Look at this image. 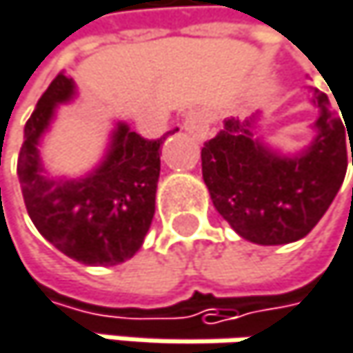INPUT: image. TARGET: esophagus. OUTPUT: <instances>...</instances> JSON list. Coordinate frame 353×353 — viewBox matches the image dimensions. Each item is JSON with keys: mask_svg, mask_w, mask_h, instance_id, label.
<instances>
[{"mask_svg": "<svg viewBox=\"0 0 353 353\" xmlns=\"http://www.w3.org/2000/svg\"><path fill=\"white\" fill-rule=\"evenodd\" d=\"M184 130L190 132L192 136L205 140L211 134V119L203 111H188L184 115Z\"/></svg>", "mask_w": 353, "mask_h": 353, "instance_id": "34e87169", "label": "esophagus"}]
</instances>
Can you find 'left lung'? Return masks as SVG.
<instances>
[{
    "label": "left lung",
    "instance_id": "left-lung-1",
    "mask_svg": "<svg viewBox=\"0 0 353 353\" xmlns=\"http://www.w3.org/2000/svg\"><path fill=\"white\" fill-rule=\"evenodd\" d=\"M312 103L321 111L316 138L296 157L279 154L254 138L259 113L244 121L225 119L223 130L203 146V180L211 201L248 242L279 246L302 240L343 184L347 125L329 109L325 92L314 90Z\"/></svg>",
    "mask_w": 353,
    "mask_h": 353
}]
</instances>
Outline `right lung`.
<instances>
[{"label": "right lung", "mask_w": 353, "mask_h": 353, "mask_svg": "<svg viewBox=\"0 0 353 353\" xmlns=\"http://www.w3.org/2000/svg\"><path fill=\"white\" fill-rule=\"evenodd\" d=\"M74 80L57 74L24 125L18 180L28 217L41 236L82 265L113 267L132 259L150 228L161 171V144L117 123L101 165L78 180H49L39 142L55 107L74 97Z\"/></svg>", "instance_id": "obj_1"}]
</instances>
